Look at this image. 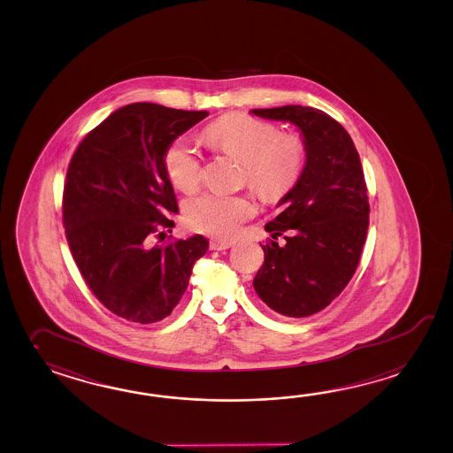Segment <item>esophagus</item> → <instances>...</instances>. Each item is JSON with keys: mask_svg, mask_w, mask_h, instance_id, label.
I'll use <instances>...</instances> for the list:
<instances>
[{"mask_svg": "<svg viewBox=\"0 0 453 453\" xmlns=\"http://www.w3.org/2000/svg\"><path fill=\"white\" fill-rule=\"evenodd\" d=\"M232 242L227 241H219V239H212L211 242H210V249L211 250H227V249H231Z\"/></svg>", "mask_w": 453, "mask_h": 453, "instance_id": "obj_1", "label": "esophagus"}]
</instances>
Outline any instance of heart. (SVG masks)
I'll use <instances>...</instances> for the list:
<instances>
[{"label": "heart", "instance_id": "obj_1", "mask_svg": "<svg viewBox=\"0 0 453 453\" xmlns=\"http://www.w3.org/2000/svg\"><path fill=\"white\" fill-rule=\"evenodd\" d=\"M204 136L216 150L243 161L245 179L265 200H280L301 177L303 141L296 134H280L272 121L232 113L212 121ZM164 164L172 183L181 191L193 190L202 180V154L188 141L172 142ZM253 214L255 204L247 196L203 193L188 202L185 218L195 231L229 239Z\"/></svg>", "mask_w": 453, "mask_h": 453}]
</instances>
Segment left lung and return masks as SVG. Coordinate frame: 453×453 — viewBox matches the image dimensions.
<instances>
[{"label":"left lung","mask_w":453,"mask_h":453,"mask_svg":"<svg viewBox=\"0 0 453 453\" xmlns=\"http://www.w3.org/2000/svg\"><path fill=\"white\" fill-rule=\"evenodd\" d=\"M268 120L301 130L305 165L265 226L274 241L262 245L265 263L253 280L274 312L302 319L320 312L351 281L369 227V200L351 136L325 111L302 105L253 109ZM284 234L286 246L275 239Z\"/></svg>","instance_id":"1"}]
</instances>
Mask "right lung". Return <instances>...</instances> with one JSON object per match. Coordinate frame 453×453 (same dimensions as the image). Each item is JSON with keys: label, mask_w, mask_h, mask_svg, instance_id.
I'll return each instance as SVG.
<instances>
[{"label": "right lung", "mask_w": 453, "mask_h": 453, "mask_svg": "<svg viewBox=\"0 0 453 453\" xmlns=\"http://www.w3.org/2000/svg\"><path fill=\"white\" fill-rule=\"evenodd\" d=\"M208 111L136 102L113 111L81 141L63 191L71 255L94 296L130 322L171 315L187 291L195 262L210 242L152 245L179 211L164 157L181 133Z\"/></svg>", "instance_id": "obj_1"}]
</instances>
